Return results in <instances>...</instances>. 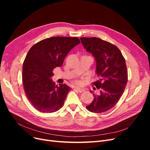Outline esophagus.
<instances>
[{
    "label": "esophagus",
    "instance_id": "obj_1",
    "mask_svg": "<svg viewBox=\"0 0 150 150\" xmlns=\"http://www.w3.org/2000/svg\"><path fill=\"white\" fill-rule=\"evenodd\" d=\"M75 89H76V90L78 91L79 93H83V92L84 91V89H82V88H75Z\"/></svg>",
    "mask_w": 150,
    "mask_h": 150
}]
</instances>
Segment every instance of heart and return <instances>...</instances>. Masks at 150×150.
Returning a JSON list of instances; mask_svg holds the SVG:
<instances>
[{
  "label": "heart",
  "instance_id": "1",
  "mask_svg": "<svg viewBox=\"0 0 150 150\" xmlns=\"http://www.w3.org/2000/svg\"><path fill=\"white\" fill-rule=\"evenodd\" d=\"M77 83H78V82H77Z\"/></svg>",
  "mask_w": 150,
  "mask_h": 150
}]
</instances>
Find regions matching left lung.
Returning <instances> with one entry per match:
<instances>
[{
  "instance_id": "left-lung-1",
  "label": "left lung",
  "mask_w": 150,
  "mask_h": 150,
  "mask_svg": "<svg viewBox=\"0 0 150 150\" xmlns=\"http://www.w3.org/2000/svg\"><path fill=\"white\" fill-rule=\"evenodd\" d=\"M80 39L86 51L95 57L99 78L93 83L98 93L93 94V101L86 108L95 113L106 112L116 105L126 88L128 71L125 59L118 47L106 40L98 38Z\"/></svg>"
}]
</instances>
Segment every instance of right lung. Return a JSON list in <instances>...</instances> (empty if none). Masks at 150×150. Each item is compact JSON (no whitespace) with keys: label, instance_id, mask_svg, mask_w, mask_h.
<instances>
[{"label":"right lung","instance_id":"obj_1","mask_svg":"<svg viewBox=\"0 0 150 150\" xmlns=\"http://www.w3.org/2000/svg\"><path fill=\"white\" fill-rule=\"evenodd\" d=\"M80 42L78 38L52 37L30 49L22 67V81L27 98L39 111L54 112L64 105L71 88L66 84L56 85L52 71L63 64L67 54Z\"/></svg>","mask_w":150,"mask_h":150}]
</instances>
